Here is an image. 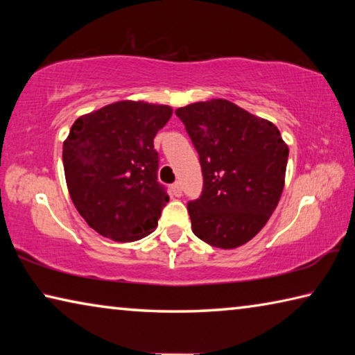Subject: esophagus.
<instances>
[{"mask_svg":"<svg viewBox=\"0 0 355 355\" xmlns=\"http://www.w3.org/2000/svg\"><path fill=\"white\" fill-rule=\"evenodd\" d=\"M172 191H173V194H175L177 197L182 196V183H180V182L173 183V184H172Z\"/></svg>","mask_w":355,"mask_h":355,"instance_id":"obj_1","label":"esophagus"}]
</instances>
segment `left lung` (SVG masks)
Segmentation results:
<instances>
[{
  "label": "left lung",
  "mask_w": 355,
  "mask_h": 355,
  "mask_svg": "<svg viewBox=\"0 0 355 355\" xmlns=\"http://www.w3.org/2000/svg\"><path fill=\"white\" fill-rule=\"evenodd\" d=\"M199 153L203 191L188 203L192 232L220 249L250 241L266 225L285 184L288 146L274 123L228 100L175 111Z\"/></svg>",
  "instance_id": "1"
}]
</instances>
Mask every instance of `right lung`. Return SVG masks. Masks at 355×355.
<instances>
[{
  "mask_svg": "<svg viewBox=\"0 0 355 355\" xmlns=\"http://www.w3.org/2000/svg\"><path fill=\"white\" fill-rule=\"evenodd\" d=\"M171 116V106L123 100L71 125L65 182L78 213L101 236L137 241L158 225L169 196L158 182L153 139Z\"/></svg>",
  "mask_w": 355,
  "mask_h": 355,
  "instance_id": "add662e5",
  "label": "right lung"
}]
</instances>
